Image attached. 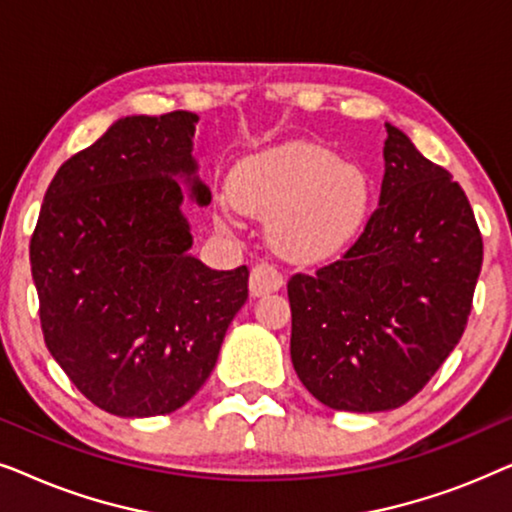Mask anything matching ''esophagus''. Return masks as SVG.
I'll use <instances>...</instances> for the list:
<instances>
[{"label": "esophagus", "instance_id": "esophagus-1", "mask_svg": "<svg viewBox=\"0 0 512 512\" xmlns=\"http://www.w3.org/2000/svg\"><path fill=\"white\" fill-rule=\"evenodd\" d=\"M282 284H284L282 272H279L272 263L261 261L251 268V277H249L251 296H265V293L282 289Z\"/></svg>", "mask_w": 512, "mask_h": 512}]
</instances>
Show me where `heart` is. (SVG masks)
Masks as SVG:
<instances>
[{
  "label": "heart",
  "instance_id": "obj_1",
  "mask_svg": "<svg viewBox=\"0 0 512 512\" xmlns=\"http://www.w3.org/2000/svg\"><path fill=\"white\" fill-rule=\"evenodd\" d=\"M221 221L242 223V212L268 216L270 242L293 261H326L359 240L373 188L368 174L342 163L324 146L293 142L242 160L230 174Z\"/></svg>",
  "mask_w": 512,
  "mask_h": 512
}]
</instances>
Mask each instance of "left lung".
Here are the masks:
<instances>
[{
  "label": "left lung",
  "instance_id": "obj_1",
  "mask_svg": "<svg viewBox=\"0 0 512 512\" xmlns=\"http://www.w3.org/2000/svg\"><path fill=\"white\" fill-rule=\"evenodd\" d=\"M480 265L464 188L387 125L380 202L359 240L286 284L300 382L333 410L408 403L461 340Z\"/></svg>",
  "mask_w": 512,
  "mask_h": 512
}]
</instances>
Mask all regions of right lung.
I'll return each instance as SVG.
<instances>
[{"label":"right lung","instance_id":"add662e5","mask_svg":"<svg viewBox=\"0 0 512 512\" xmlns=\"http://www.w3.org/2000/svg\"><path fill=\"white\" fill-rule=\"evenodd\" d=\"M198 116H125L74 153L44 195L30 240L48 352L90 403L118 417L170 415L216 366L249 270L188 254L184 177L212 193L191 156Z\"/></svg>","mask_w":512,"mask_h":512}]
</instances>
